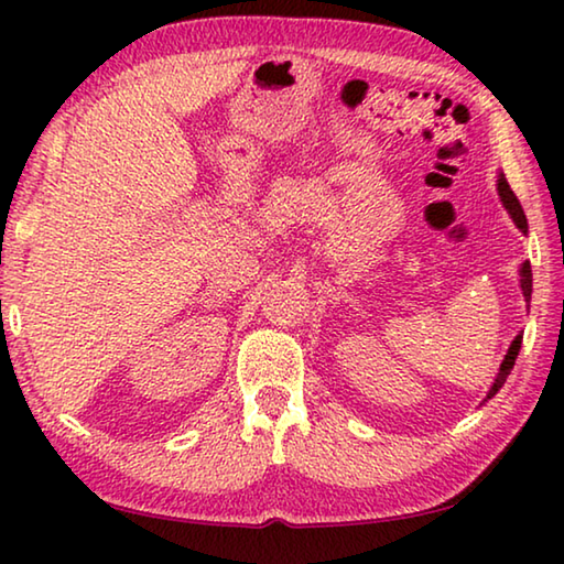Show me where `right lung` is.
<instances>
[{
    "label": "right lung",
    "mask_w": 564,
    "mask_h": 564,
    "mask_svg": "<svg viewBox=\"0 0 564 564\" xmlns=\"http://www.w3.org/2000/svg\"><path fill=\"white\" fill-rule=\"evenodd\" d=\"M498 191H500V202H502V208H505V212L510 214L512 224L518 226L522 234H528V218H524L522 206H520V202H518V196L512 194V188L508 186V181H500ZM518 279H520V289H522L524 301H528V305H530V299H532V269H530V261L520 263V269H518ZM520 348H522V333H518V336H514V340L510 343L508 352H505V358H502L500 368H498V376H495L492 386H490V390H488V398H492L495 393H498V390L502 388L505 380H508L510 370H512V366H514V358H518ZM488 398H485V400H488Z\"/></svg>",
    "instance_id": "obj_1"
}]
</instances>
